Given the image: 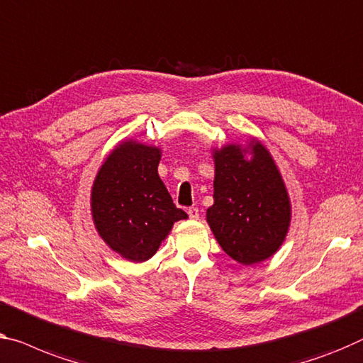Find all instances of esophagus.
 <instances>
[{
  "mask_svg": "<svg viewBox=\"0 0 363 363\" xmlns=\"http://www.w3.org/2000/svg\"><path fill=\"white\" fill-rule=\"evenodd\" d=\"M187 213H189V218H192V220H199V208L197 207H191L187 210Z\"/></svg>",
  "mask_w": 363,
  "mask_h": 363,
  "instance_id": "esophagus-1",
  "label": "esophagus"
}]
</instances>
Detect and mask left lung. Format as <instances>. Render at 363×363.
Masks as SVG:
<instances>
[{
	"label": "left lung",
	"mask_w": 363,
	"mask_h": 363,
	"mask_svg": "<svg viewBox=\"0 0 363 363\" xmlns=\"http://www.w3.org/2000/svg\"><path fill=\"white\" fill-rule=\"evenodd\" d=\"M213 205L207 223L236 262L252 266L280 250L290 228L291 203L269 150L251 138L212 150Z\"/></svg>",
	"instance_id": "1"
}]
</instances>
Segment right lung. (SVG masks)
Wrapping results in <instances>:
<instances>
[{"label":"right lung","instance_id":"add662e5","mask_svg":"<svg viewBox=\"0 0 363 363\" xmlns=\"http://www.w3.org/2000/svg\"><path fill=\"white\" fill-rule=\"evenodd\" d=\"M161 148L125 140L113 148L91 187V215L107 246L130 262L153 257L187 213L172 203L158 174Z\"/></svg>","mask_w":363,"mask_h":363}]
</instances>
